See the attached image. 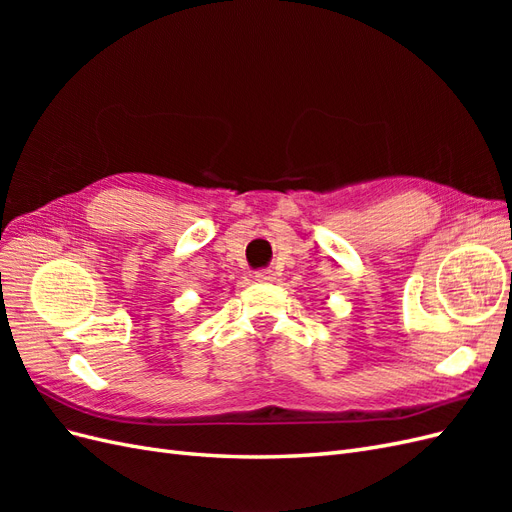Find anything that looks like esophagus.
<instances>
[{
	"mask_svg": "<svg viewBox=\"0 0 512 512\" xmlns=\"http://www.w3.org/2000/svg\"><path fill=\"white\" fill-rule=\"evenodd\" d=\"M254 277L258 282H273L275 280V271L271 267H265V269H258L254 273Z\"/></svg>",
	"mask_w": 512,
	"mask_h": 512,
	"instance_id": "34e87169",
	"label": "esophagus"
}]
</instances>
